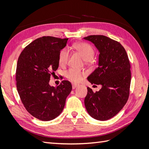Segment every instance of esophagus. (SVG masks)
Here are the masks:
<instances>
[{"label":"esophagus","instance_id":"1","mask_svg":"<svg viewBox=\"0 0 149 149\" xmlns=\"http://www.w3.org/2000/svg\"><path fill=\"white\" fill-rule=\"evenodd\" d=\"M77 86H78V84H74V83H73L72 84V88H73V89H75L76 87Z\"/></svg>","mask_w":149,"mask_h":149}]
</instances>
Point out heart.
Masks as SVG:
<instances>
[{
  "label": "heart",
  "instance_id": "heart-1",
  "mask_svg": "<svg viewBox=\"0 0 149 149\" xmlns=\"http://www.w3.org/2000/svg\"><path fill=\"white\" fill-rule=\"evenodd\" d=\"M75 50L81 55L85 61H90L94 55V51L93 48L88 43H76L73 46ZM69 58V52L66 48L61 49L58 54V62L61 66L65 65ZM85 73L83 71L75 69L70 68L66 71V77L72 82H79L81 80Z\"/></svg>",
  "mask_w": 149,
  "mask_h": 149
}]
</instances>
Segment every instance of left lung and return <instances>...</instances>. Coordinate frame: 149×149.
I'll use <instances>...</instances> for the list:
<instances>
[{"mask_svg": "<svg viewBox=\"0 0 149 149\" xmlns=\"http://www.w3.org/2000/svg\"><path fill=\"white\" fill-rule=\"evenodd\" d=\"M83 38L92 42L100 52L98 67L87 79L91 84L102 86L96 93L87 88L84 105L93 118L106 120L118 114L128 100L131 81L129 58L120 43L106 36Z\"/></svg>", "mask_w": 149, "mask_h": 149, "instance_id": "left-lung-1", "label": "left lung"}]
</instances>
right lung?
Wrapping results in <instances>:
<instances>
[{
    "label": "right lung",
    "instance_id": "1",
    "mask_svg": "<svg viewBox=\"0 0 149 149\" xmlns=\"http://www.w3.org/2000/svg\"><path fill=\"white\" fill-rule=\"evenodd\" d=\"M68 40L49 36L37 38L24 49L18 59V93L26 110L39 120L48 121L59 116L71 91L68 81H62L56 87L49 84L59 66L58 54Z\"/></svg>",
    "mask_w": 149,
    "mask_h": 149
}]
</instances>
